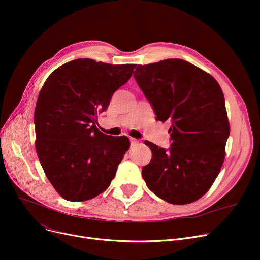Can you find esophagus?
Wrapping results in <instances>:
<instances>
[{
    "instance_id": "34e87169",
    "label": "esophagus",
    "mask_w": 260,
    "mask_h": 260,
    "mask_svg": "<svg viewBox=\"0 0 260 260\" xmlns=\"http://www.w3.org/2000/svg\"><path fill=\"white\" fill-rule=\"evenodd\" d=\"M139 143V141L137 139H134V138H131V146H136Z\"/></svg>"
}]
</instances>
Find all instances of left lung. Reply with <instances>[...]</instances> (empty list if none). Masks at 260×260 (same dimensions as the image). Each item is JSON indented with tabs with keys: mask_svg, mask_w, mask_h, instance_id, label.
<instances>
[{
	"mask_svg": "<svg viewBox=\"0 0 260 260\" xmlns=\"http://www.w3.org/2000/svg\"><path fill=\"white\" fill-rule=\"evenodd\" d=\"M136 82L152 104L156 120H170L169 149L145 141L152 160L142 177L169 203L187 204L206 194L220 172L230 124L218 82L181 59L138 65Z\"/></svg>",
	"mask_w": 260,
	"mask_h": 260,
	"instance_id": "obj_1",
	"label": "left lung"
}]
</instances>
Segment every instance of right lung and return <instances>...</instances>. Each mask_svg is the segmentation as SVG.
Listing matches in <instances>:
<instances>
[{"label": "right lung", "instance_id": "right-lung-1", "mask_svg": "<svg viewBox=\"0 0 260 260\" xmlns=\"http://www.w3.org/2000/svg\"><path fill=\"white\" fill-rule=\"evenodd\" d=\"M135 66L77 59L45 81L35 111L36 149L47 179L64 199H92L114 179L129 140L101 133L95 123Z\"/></svg>", "mask_w": 260, "mask_h": 260}]
</instances>
